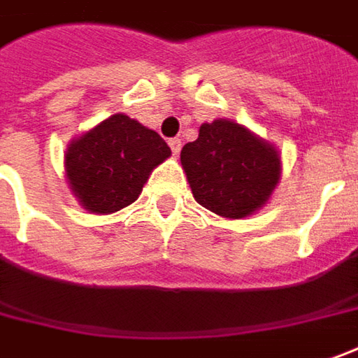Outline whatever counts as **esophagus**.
<instances>
[{"label": "esophagus", "mask_w": 358, "mask_h": 358, "mask_svg": "<svg viewBox=\"0 0 358 358\" xmlns=\"http://www.w3.org/2000/svg\"><path fill=\"white\" fill-rule=\"evenodd\" d=\"M169 145L170 150H172V155H180V148H182V141H180V138H170Z\"/></svg>", "instance_id": "34e87169"}]
</instances>
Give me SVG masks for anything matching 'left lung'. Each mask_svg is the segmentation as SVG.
Segmentation results:
<instances>
[{
    "label": "left lung",
    "mask_w": 358,
    "mask_h": 358,
    "mask_svg": "<svg viewBox=\"0 0 358 358\" xmlns=\"http://www.w3.org/2000/svg\"><path fill=\"white\" fill-rule=\"evenodd\" d=\"M180 160L199 206L229 220L262 208L280 178L276 148L227 119L203 123Z\"/></svg>",
    "instance_id": "1"
}]
</instances>
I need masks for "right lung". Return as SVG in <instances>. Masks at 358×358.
<instances>
[{
    "label": "right lung",
    "instance_id": "1",
    "mask_svg": "<svg viewBox=\"0 0 358 358\" xmlns=\"http://www.w3.org/2000/svg\"><path fill=\"white\" fill-rule=\"evenodd\" d=\"M170 157L157 131L115 113L66 150V178L90 213H113L138 198L148 174Z\"/></svg>",
    "mask_w": 358,
    "mask_h": 358
}]
</instances>
